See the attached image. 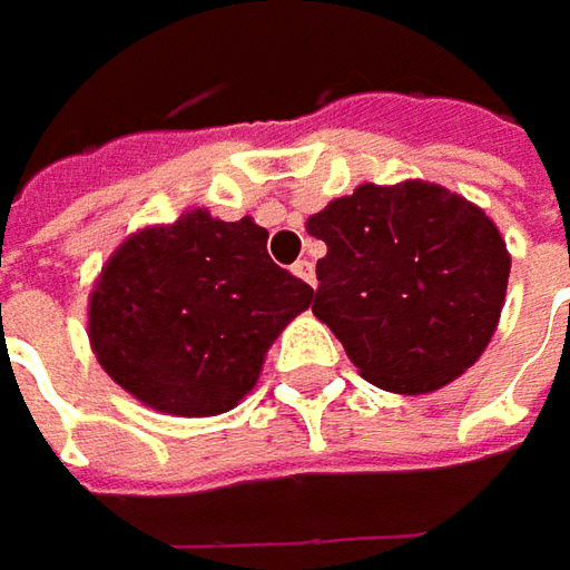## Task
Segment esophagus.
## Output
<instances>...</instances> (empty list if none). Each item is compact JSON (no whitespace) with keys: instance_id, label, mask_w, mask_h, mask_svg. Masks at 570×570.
Segmentation results:
<instances>
[{"instance_id":"1","label":"esophagus","mask_w":570,"mask_h":570,"mask_svg":"<svg viewBox=\"0 0 570 570\" xmlns=\"http://www.w3.org/2000/svg\"><path fill=\"white\" fill-rule=\"evenodd\" d=\"M292 273H295L297 278H304L307 285L317 282V273H314V263H311V259H297L295 266H292Z\"/></svg>"}]
</instances>
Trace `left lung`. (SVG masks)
<instances>
[{"instance_id": "obj_1", "label": "left lung", "mask_w": 570, "mask_h": 570, "mask_svg": "<svg viewBox=\"0 0 570 570\" xmlns=\"http://www.w3.org/2000/svg\"><path fill=\"white\" fill-rule=\"evenodd\" d=\"M307 234L326 244L314 314L367 383L431 393L485 352L511 256L479 206L425 180L362 184L311 215Z\"/></svg>"}]
</instances>
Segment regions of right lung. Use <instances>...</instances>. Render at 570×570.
<instances>
[{
  "label": "right lung",
  "mask_w": 570,
  "mask_h": 570,
  "mask_svg": "<svg viewBox=\"0 0 570 570\" xmlns=\"http://www.w3.org/2000/svg\"><path fill=\"white\" fill-rule=\"evenodd\" d=\"M253 218L193 208L126 237L88 304L100 367L139 403L203 419L240 403L275 336L311 307L314 288L266 253Z\"/></svg>",
  "instance_id": "add662e5"
}]
</instances>
